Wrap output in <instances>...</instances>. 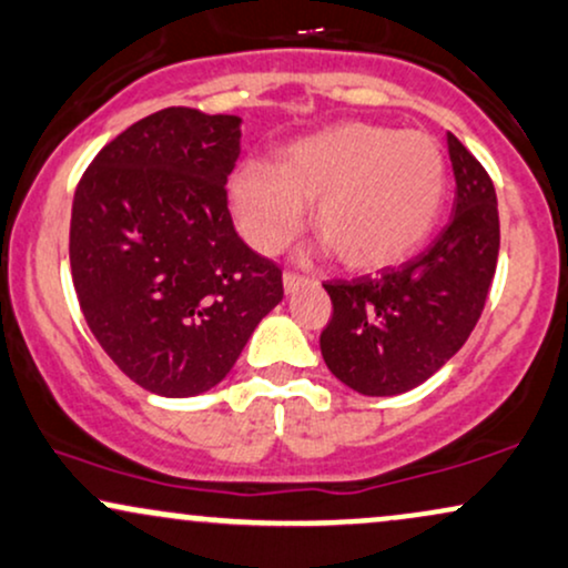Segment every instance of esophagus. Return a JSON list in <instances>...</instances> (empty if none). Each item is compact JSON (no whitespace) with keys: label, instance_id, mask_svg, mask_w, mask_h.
<instances>
[{"label":"esophagus","instance_id":"1","mask_svg":"<svg viewBox=\"0 0 568 568\" xmlns=\"http://www.w3.org/2000/svg\"><path fill=\"white\" fill-rule=\"evenodd\" d=\"M306 280H310V277L298 275V272H285V275H283V291H285V293L298 291V288H302V285L306 283Z\"/></svg>","mask_w":568,"mask_h":568}]
</instances>
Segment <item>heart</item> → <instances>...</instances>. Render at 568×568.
Instances as JSON below:
<instances>
[{"label": "heart", "mask_w": 568, "mask_h": 568, "mask_svg": "<svg viewBox=\"0 0 568 568\" xmlns=\"http://www.w3.org/2000/svg\"><path fill=\"white\" fill-rule=\"evenodd\" d=\"M447 195V159L432 134L349 121L291 142L277 169L245 161L230 180L237 230L258 254H277L304 227L346 270L375 272L413 254Z\"/></svg>", "instance_id": "heart-1"}]
</instances>
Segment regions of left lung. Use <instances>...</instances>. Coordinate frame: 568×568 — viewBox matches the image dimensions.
<instances>
[{"instance_id":"left-lung-1","label":"left lung","mask_w":568,"mask_h":568,"mask_svg":"<svg viewBox=\"0 0 568 568\" xmlns=\"http://www.w3.org/2000/svg\"><path fill=\"white\" fill-rule=\"evenodd\" d=\"M455 203L439 237L381 277L325 283L333 302L320 336L325 365L365 396L420 386L460 352L479 323L500 251L497 195L487 169L447 134Z\"/></svg>"}]
</instances>
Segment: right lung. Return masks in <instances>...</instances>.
Wrapping results in <instances>:
<instances>
[{
	"label": "right lung",
	"instance_id": "right-lung-1",
	"mask_svg": "<svg viewBox=\"0 0 568 568\" xmlns=\"http://www.w3.org/2000/svg\"><path fill=\"white\" fill-rule=\"evenodd\" d=\"M241 119L163 108L94 155L71 211V275L89 331L159 396L214 388L283 298V272L241 241L227 176Z\"/></svg>",
	"mask_w": 568,
	"mask_h": 568
}]
</instances>
